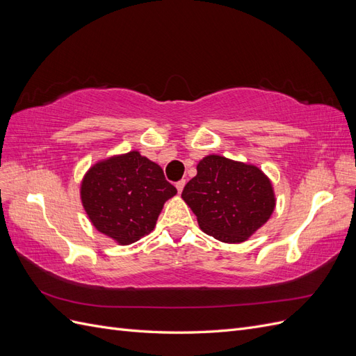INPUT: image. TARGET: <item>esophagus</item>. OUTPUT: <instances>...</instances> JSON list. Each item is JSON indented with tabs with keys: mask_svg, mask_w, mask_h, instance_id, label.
I'll return each instance as SVG.
<instances>
[{
	"mask_svg": "<svg viewBox=\"0 0 356 356\" xmlns=\"http://www.w3.org/2000/svg\"><path fill=\"white\" fill-rule=\"evenodd\" d=\"M184 186H186V179H179V181L177 182L175 187H177L178 193H181V191H182V188H184Z\"/></svg>",
	"mask_w": 356,
	"mask_h": 356,
	"instance_id": "esophagus-1",
	"label": "esophagus"
}]
</instances>
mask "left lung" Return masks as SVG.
Listing matches in <instances>:
<instances>
[{
    "mask_svg": "<svg viewBox=\"0 0 356 356\" xmlns=\"http://www.w3.org/2000/svg\"><path fill=\"white\" fill-rule=\"evenodd\" d=\"M182 199L196 213L200 229L227 243H239L260 229L275 209L270 181L252 166L221 156L199 161Z\"/></svg>",
    "mask_w": 356,
    "mask_h": 356,
    "instance_id": "1",
    "label": "left lung"
}]
</instances>
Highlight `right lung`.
<instances>
[{
    "mask_svg": "<svg viewBox=\"0 0 356 356\" xmlns=\"http://www.w3.org/2000/svg\"><path fill=\"white\" fill-rule=\"evenodd\" d=\"M177 195L163 170L138 152L99 161L86 174L81 202L101 233L122 245L152 233L163 203Z\"/></svg>",
    "mask_w": 356,
    "mask_h": 356,
    "instance_id": "add662e5",
    "label": "right lung"
}]
</instances>
